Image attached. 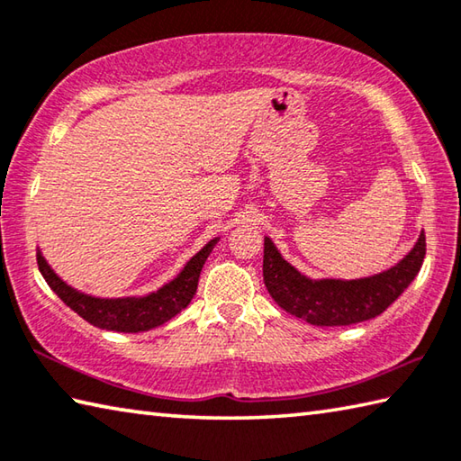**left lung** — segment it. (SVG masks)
<instances>
[{
  "instance_id": "left-lung-1",
  "label": "left lung",
  "mask_w": 461,
  "mask_h": 461,
  "mask_svg": "<svg viewBox=\"0 0 461 461\" xmlns=\"http://www.w3.org/2000/svg\"><path fill=\"white\" fill-rule=\"evenodd\" d=\"M425 233L391 270L358 280H311L264 240V284L284 311L314 326H348L379 316L403 294L421 270Z\"/></svg>"
}]
</instances>
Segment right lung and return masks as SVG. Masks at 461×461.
Returning a JSON list of instances; mask_svg holds the SVG:
<instances>
[{"label": "right lung", "mask_w": 461, "mask_h": 461, "mask_svg": "<svg viewBox=\"0 0 461 461\" xmlns=\"http://www.w3.org/2000/svg\"><path fill=\"white\" fill-rule=\"evenodd\" d=\"M217 238L205 244L199 252L189 259L177 278L165 284L163 288L143 298H95L70 288L54 274L52 267L38 249V267L48 286L60 296L66 306L85 318L92 326L116 332H143L155 326H161L179 314L194 298L199 282V274L205 264L207 256L212 254Z\"/></svg>", "instance_id": "obj_1"}]
</instances>
